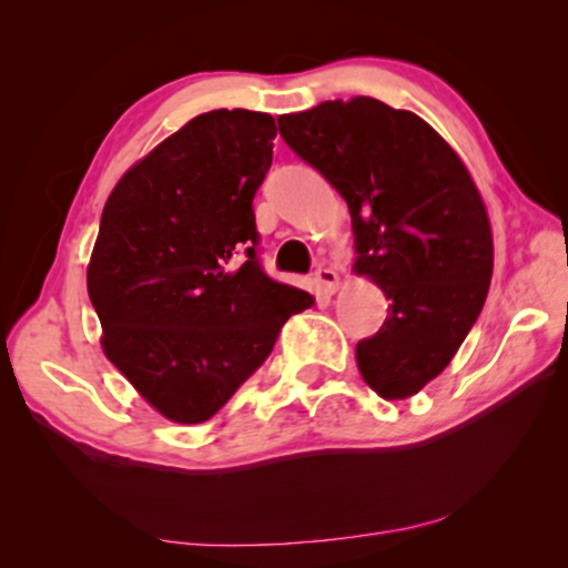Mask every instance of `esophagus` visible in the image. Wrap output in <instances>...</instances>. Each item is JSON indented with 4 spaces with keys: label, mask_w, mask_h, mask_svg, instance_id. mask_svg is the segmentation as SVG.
Listing matches in <instances>:
<instances>
[{
    "label": "esophagus",
    "mask_w": 568,
    "mask_h": 568,
    "mask_svg": "<svg viewBox=\"0 0 568 568\" xmlns=\"http://www.w3.org/2000/svg\"><path fill=\"white\" fill-rule=\"evenodd\" d=\"M315 281H318L328 293L338 291V273H335L331 265H325V263L318 265V271H315Z\"/></svg>",
    "instance_id": "esophagus-1"
}]
</instances>
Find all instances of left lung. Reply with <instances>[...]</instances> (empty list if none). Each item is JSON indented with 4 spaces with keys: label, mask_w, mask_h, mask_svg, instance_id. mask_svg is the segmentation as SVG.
<instances>
[{
    "label": "left lung",
    "mask_w": 568,
    "mask_h": 568,
    "mask_svg": "<svg viewBox=\"0 0 568 568\" xmlns=\"http://www.w3.org/2000/svg\"><path fill=\"white\" fill-rule=\"evenodd\" d=\"M297 158L348 203L355 273L388 297L355 361L381 398H408L454 358L486 303L494 237L484 200L448 142L373 98L277 118Z\"/></svg>",
    "instance_id": "left-lung-1"
}]
</instances>
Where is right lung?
<instances>
[{"instance_id": "obj_1", "label": "right lung", "mask_w": 568, "mask_h": 568, "mask_svg": "<svg viewBox=\"0 0 568 568\" xmlns=\"http://www.w3.org/2000/svg\"><path fill=\"white\" fill-rule=\"evenodd\" d=\"M275 134L265 112L197 114L124 172L102 210L88 293L104 355L175 423L213 418L313 305L257 257L253 197Z\"/></svg>"}]
</instances>
